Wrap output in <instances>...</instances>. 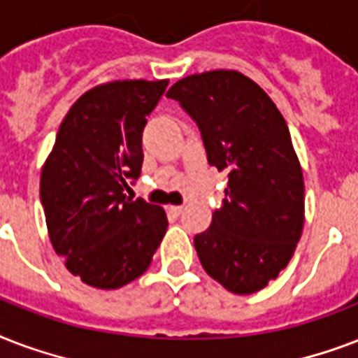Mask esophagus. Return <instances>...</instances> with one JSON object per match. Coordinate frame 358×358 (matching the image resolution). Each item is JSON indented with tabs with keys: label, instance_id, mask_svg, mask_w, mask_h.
<instances>
[{
	"label": "esophagus",
	"instance_id": "1",
	"mask_svg": "<svg viewBox=\"0 0 358 358\" xmlns=\"http://www.w3.org/2000/svg\"><path fill=\"white\" fill-rule=\"evenodd\" d=\"M182 209H185L182 205H170V207H168V210H170L171 215H176V217H179V215H181Z\"/></svg>",
	"mask_w": 358,
	"mask_h": 358
}]
</instances>
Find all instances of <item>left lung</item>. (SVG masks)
Returning <instances> with one entry per match:
<instances>
[{"label":"left lung","instance_id":"1","mask_svg":"<svg viewBox=\"0 0 358 358\" xmlns=\"http://www.w3.org/2000/svg\"><path fill=\"white\" fill-rule=\"evenodd\" d=\"M166 96L196 121L209 164L228 170L222 205L194 237L199 262L228 292H259L287 267L303 234V170L285 119L237 71L192 74Z\"/></svg>","mask_w":358,"mask_h":358}]
</instances>
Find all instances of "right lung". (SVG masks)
Here are the masks:
<instances>
[{"instance_id":"add662e5","label":"right lung","mask_w":358,"mask_h":358,"mask_svg":"<svg viewBox=\"0 0 358 358\" xmlns=\"http://www.w3.org/2000/svg\"><path fill=\"white\" fill-rule=\"evenodd\" d=\"M168 80L96 85L63 119L41 173L48 235L82 282L117 289L148 271L168 228L162 207L127 198L141 173V134Z\"/></svg>"}]
</instances>
